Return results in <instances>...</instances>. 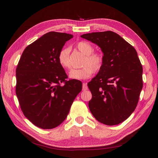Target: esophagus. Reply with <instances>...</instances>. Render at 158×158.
<instances>
[{
  "label": "esophagus",
  "instance_id": "esophagus-1",
  "mask_svg": "<svg viewBox=\"0 0 158 158\" xmlns=\"http://www.w3.org/2000/svg\"><path fill=\"white\" fill-rule=\"evenodd\" d=\"M88 89V85H87V83H83V87H82L83 91H85V90H87Z\"/></svg>",
  "mask_w": 158,
  "mask_h": 158
}]
</instances>
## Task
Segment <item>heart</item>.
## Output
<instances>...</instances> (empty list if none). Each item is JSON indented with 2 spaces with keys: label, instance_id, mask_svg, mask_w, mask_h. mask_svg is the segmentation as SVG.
Instances as JSON below:
<instances>
[{
  "label": "heart",
  "instance_id": "1",
  "mask_svg": "<svg viewBox=\"0 0 158 158\" xmlns=\"http://www.w3.org/2000/svg\"><path fill=\"white\" fill-rule=\"evenodd\" d=\"M77 49L85 56L82 63L81 69H72L69 73V78L76 80H83L89 78L93 73H98L103 65V55L100 52H94V47L87 41H79L76 45ZM70 49L65 47L60 50L58 54V62L62 68H70Z\"/></svg>",
  "mask_w": 158,
  "mask_h": 158
}]
</instances>
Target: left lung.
I'll return each instance as SVG.
<instances>
[{"label": "left lung", "instance_id": "left-lung-1", "mask_svg": "<svg viewBox=\"0 0 158 158\" xmlns=\"http://www.w3.org/2000/svg\"><path fill=\"white\" fill-rule=\"evenodd\" d=\"M81 37L99 46L103 65L88 83L92 98L89 108L99 122L117 125L135 110L143 88V67L136 49L112 31L92 32Z\"/></svg>", "mask_w": 158, "mask_h": 158}]
</instances>
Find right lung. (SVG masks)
Returning <instances> with one entry per match:
<instances>
[{
    "instance_id": "add662e5",
    "label": "right lung",
    "mask_w": 158,
    "mask_h": 158,
    "mask_svg": "<svg viewBox=\"0 0 158 158\" xmlns=\"http://www.w3.org/2000/svg\"><path fill=\"white\" fill-rule=\"evenodd\" d=\"M73 37L64 32L46 33L26 47L16 68L15 92L20 107L26 118L42 129L60 125L82 89L80 81H67L58 62L60 51Z\"/></svg>"
}]
</instances>
